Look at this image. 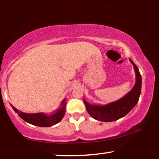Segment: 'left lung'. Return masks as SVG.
Masks as SVG:
<instances>
[{"label":"left lung","instance_id":"1","mask_svg":"<svg viewBox=\"0 0 159 159\" xmlns=\"http://www.w3.org/2000/svg\"><path fill=\"white\" fill-rule=\"evenodd\" d=\"M129 60L135 71V83L130 92L118 100L105 105L91 104L83 99L88 113L95 120L104 122L114 121L128 114L138 103L141 93L142 76L136 64L131 59L129 58Z\"/></svg>","mask_w":159,"mask_h":159}]
</instances>
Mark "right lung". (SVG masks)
I'll use <instances>...</instances> for the list:
<instances>
[{"mask_svg": "<svg viewBox=\"0 0 159 159\" xmlns=\"http://www.w3.org/2000/svg\"><path fill=\"white\" fill-rule=\"evenodd\" d=\"M66 98L64 99L61 102V106L57 110H56L50 115L44 113H36V114H27L19 111L17 109L11 105L14 111L20 116L21 118L30 124L39 126V127H50L57 124L62 119L66 111Z\"/></svg>", "mask_w": 159, "mask_h": 159, "instance_id": "add662e5", "label": "right lung"}]
</instances>
